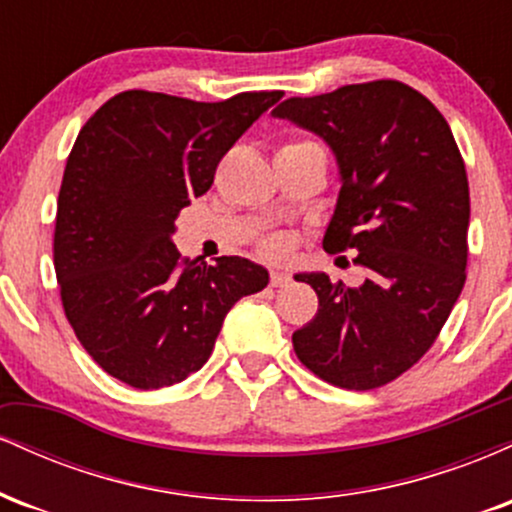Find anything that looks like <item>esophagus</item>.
I'll return each instance as SVG.
<instances>
[{
	"instance_id": "obj_1",
	"label": "esophagus",
	"mask_w": 512,
	"mask_h": 512,
	"mask_svg": "<svg viewBox=\"0 0 512 512\" xmlns=\"http://www.w3.org/2000/svg\"><path fill=\"white\" fill-rule=\"evenodd\" d=\"M269 281H272V286H276V289H281V286H289L291 284V274L272 272V276H269Z\"/></svg>"
}]
</instances>
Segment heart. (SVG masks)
Returning a JSON list of instances; mask_svg holds the SVG:
<instances>
[{"mask_svg": "<svg viewBox=\"0 0 512 512\" xmlns=\"http://www.w3.org/2000/svg\"><path fill=\"white\" fill-rule=\"evenodd\" d=\"M286 146H317V144H313V142H293V144H286ZM286 146H284V149H286ZM269 248L279 250L281 243H269Z\"/></svg>", "mask_w": 512, "mask_h": 512, "instance_id": "1", "label": "heart"}]
</instances>
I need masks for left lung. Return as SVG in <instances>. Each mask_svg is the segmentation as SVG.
Segmentation results:
<instances>
[{"mask_svg":"<svg viewBox=\"0 0 512 512\" xmlns=\"http://www.w3.org/2000/svg\"><path fill=\"white\" fill-rule=\"evenodd\" d=\"M274 117L315 132L342 178L327 252L356 250V289L322 272L296 274L317 313L293 351L317 378L375 390L431 349L467 269L469 182L448 122L419 91L380 79L313 98H286Z\"/></svg>","mask_w":512,"mask_h":512,"instance_id":"1","label":"left lung"}]
</instances>
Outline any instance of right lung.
<instances>
[{"instance_id": "obj_1", "label": "right lung", "mask_w": 512, "mask_h": 512, "mask_svg": "<svg viewBox=\"0 0 512 512\" xmlns=\"http://www.w3.org/2000/svg\"><path fill=\"white\" fill-rule=\"evenodd\" d=\"M281 91L221 103L122 91L72 146L57 199L55 272L69 325L105 373L137 390L207 363L223 317L269 284L245 257L182 260L170 236L192 197Z\"/></svg>"}]
</instances>
